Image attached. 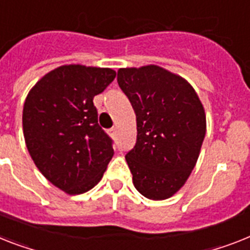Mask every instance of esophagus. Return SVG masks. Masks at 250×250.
I'll list each match as a JSON object with an SVG mask.
<instances>
[{"label":"esophagus","instance_id":"1","mask_svg":"<svg viewBox=\"0 0 250 250\" xmlns=\"http://www.w3.org/2000/svg\"><path fill=\"white\" fill-rule=\"evenodd\" d=\"M116 133H117L116 127H111V129L108 130V134H110L111 137H115V135H116Z\"/></svg>","mask_w":250,"mask_h":250}]
</instances>
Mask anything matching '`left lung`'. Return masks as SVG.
<instances>
[{
	"label": "left lung",
	"mask_w": 250,
	"mask_h": 250,
	"mask_svg": "<svg viewBox=\"0 0 250 250\" xmlns=\"http://www.w3.org/2000/svg\"><path fill=\"white\" fill-rule=\"evenodd\" d=\"M117 83L137 116V143L125 156L133 184L162 201L184 187L206 135V112L184 78L157 65L124 67Z\"/></svg>",
	"instance_id": "8db88e82"
}]
</instances>
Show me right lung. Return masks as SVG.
Segmentation results:
<instances>
[{"instance_id": "1", "label": "right lung", "mask_w": 250, "mask_h": 250, "mask_svg": "<svg viewBox=\"0 0 250 250\" xmlns=\"http://www.w3.org/2000/svg\"><path fill=\"white\" fill-rule=\"evenodd\" d=\"M115 76L110 67L62 65L42 76L26 96L22 131L29 154L66 194L96 187L112 158V140L98 125L93 98Z\"/></svg>"}]
</instances>
